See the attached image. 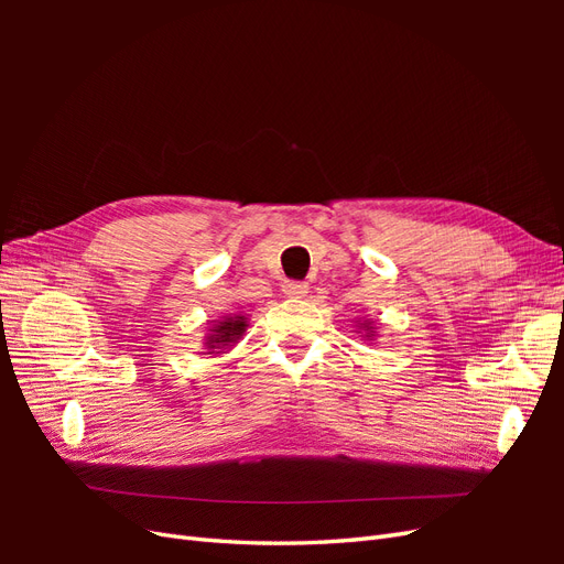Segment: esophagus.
<instances>
[{
	"instance_id": "obj_1",
	"label": "esophagus",
	"mask_w": 564,
	"mask_h": 564,
	"mask_svg": "<svg viewBox=\"0 0 564 564\" xmlns=\"http://www.w3.org/2000/svg\"><path fill=\"white\" fill-rule=\"evenodd\" d=\"M282 292L289 299H303L305 294H308V284H305V282H286Z\"/></svg>"
}]
</instances>
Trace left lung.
I'll return each mask as SVG.
<instances>
[{
  "label": "left lung",
  "mask_w": 564,
  "mask_h": 564,
  "mask_svg": "<svg viewBox=\"0 0 564 564\" xmlns=\"http://www.w3.org/2000/svg\"><path fill=\"white\" fill-rule=\"evenodd\" d=\"M360 329H365V336H367L369 340L373 338V327H371V322H367V319H365V322L360 324Z\"/></svg>",
  "instance_id": "1"
}]
</instances>
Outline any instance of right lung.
Returning a JSON list of instances; mask_svg holds the SVG:
<instances>
[{
	"label": "right lung",
	"instance_id": "add662e5",
	"mask_svg": "<svg viewBox=\"0 0 564 564\" xmlns=\"http://www.w3.org/2000/svg\"><path fill=\"white\" fill-rule=\"evenodd\" d=\"M247 329V317L245 315H228L224 319H218L214 327L209 329V334L204 336V346H207V355L212 352H224L228 348H232L237 340L242 338Z\"/></svg>",
	"mask_w": 564,
	"mask_h": 564
}]
</instances>
